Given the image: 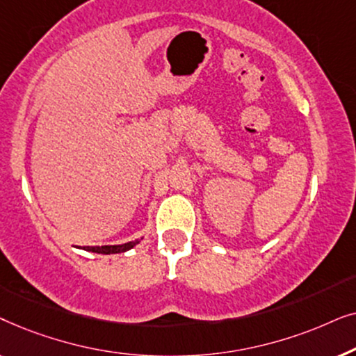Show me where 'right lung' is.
I'll return each mask as SVG.
<instances>
[{"instance_id":"1","label":"right lung","mask_w":356,"mask_h":356,"mask_svg":"<svg viewBox=\"0 0 356 356\" xmlns=\"http://www.w3.org/2000/svg\"><path fill=\"white\" fill-rule=\"evenodd\" d=\"M139 240L124 243V245H105V246H84L86 251L97 252V254H116V252H124L138 245Z\"/></svg>"}]
</instances>
